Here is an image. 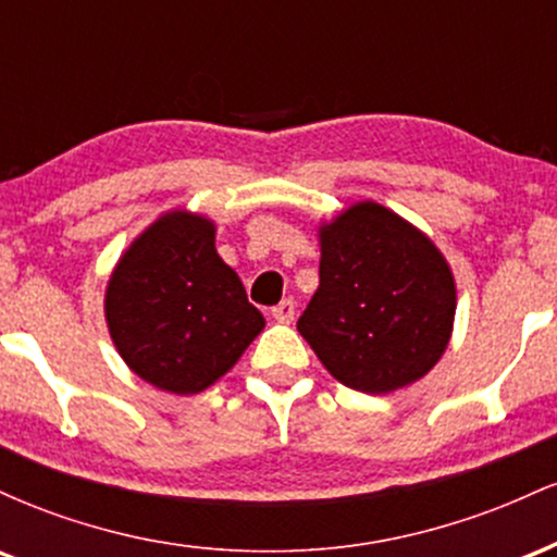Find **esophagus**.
Returning <instances> with one entry per match:
<instances>
[{
    "label": "esophagus",
    "mask_w": 557,
    "mask_h": 557,
    "mask_svg": "<svg viewBox=\"0 0 557 557\" xmlns=\"http://www.w3.org/2000/svg\"><path fill=\"white\" fill-rule=\"evenodd\" d=\"M272 317L277 319V322H293V317H296V300L293 298L280 300L277 306H272Z\"/></svg>",
    "instance_id": "obj_1"
}]
</instances>
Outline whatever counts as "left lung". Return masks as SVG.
I'll return each mask as SVG.
<instances>
[{
	"label": "left lung",
	"instance_id": "obj_1",
	"mask_svg": "<svg viewBox=\"0 0 557 557\" xmlns=\"http://www.w3.org/2000/svg\"><path fill=\"white\" fill-rule=\"evenodd\" d=\"M453 317L450 267L398 214L367 201L322 227L319 287L298 332L345 387L382 395L421 380Z\"/></svg>",
	"mask_w": 557,
	"mask_h": 557
}]
</instances>
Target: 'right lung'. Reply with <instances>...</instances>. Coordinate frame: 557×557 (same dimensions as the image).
Returning <instances> with one entry per match:
<instances>
[{"mask_svg":"<svg viewBox=\"0 0 557 557\" xmlns=\"http://www.w3.org/2000/svg\"><path fill=\"white\" fill-rule=\"evenodd\" d=\"M107 324L140 380L177 395L201 393L264 327L214 248V225L164 214L120 259L107 287Z\"/></svg>","mask_w":557,"mask_h":557,"instance_id":"add662e5","label":"right lung"}]
</instances>
